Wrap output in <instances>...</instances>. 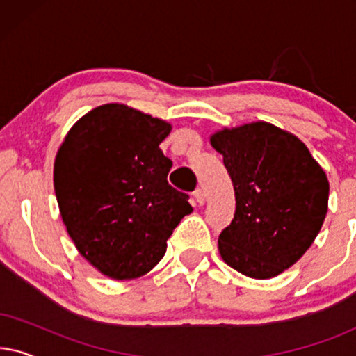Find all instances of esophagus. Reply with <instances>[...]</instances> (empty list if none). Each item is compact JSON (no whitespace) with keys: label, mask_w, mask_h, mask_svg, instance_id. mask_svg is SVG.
Masks as SVG:
<instances>
[{"label":"esophagus","mask_w":356,"mask_h":356,"mask_svg":"<svg viewBox=\"0 0 356 356\" xmlns=\"http://www.w3.org/2000/svg\"><path fill=\"white\" fill-rule=\"evenodd\" d=\"M194 199H196L199 206H202V204L206 202V194H204L202 189H196V191H194Z\"/></svg>","instance_id":"34e87169"}]
</instances>
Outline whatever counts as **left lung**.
Masks as SVG:
<instances>
[{
    "label": "left lung",
    "mask_w": 356,
    "mask_h": 356,
    "mask_svg": "<svg viewBox=\"0 0 356 356\" xmlns=\"http://www.w3.org/2000/svg\"><path fill=\"white\" fill-rule=\"evenodd\" d=\"M223 155L236 211L218 236V252L251 279H272L309 250L323 227L329 181L308 147L267 121L223 128L211 136Z\"/></svg>",
    "instance_id": "left-lung-1"
}]
</instances>
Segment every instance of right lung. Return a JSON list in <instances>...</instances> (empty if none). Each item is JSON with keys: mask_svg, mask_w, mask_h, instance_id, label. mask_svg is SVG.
<instances>
[{"mask_svg": "<svg viewBox=\"0 0 356 356\" xmlns=\"http://www.w3.org/2000/svg\"><path fill=\"white\" fill-rule=\"evenodd\" d=\"M170 131L167 121L105 104L81 116L56 152L53 186L67 235L113 280L152 270L193 212L186 194L167 181L172 160L159 145Z\"/></svg>", "mask_w": 356, "mask_h": 356, "instance_id": "add662e5", "label": "right lung"}]
</instances>
